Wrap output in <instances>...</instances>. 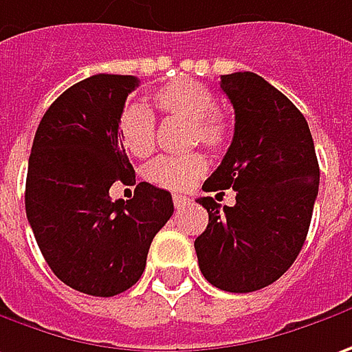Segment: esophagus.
<instances>
[{
    "instance_id": "obj_1",
    "label": "esophagus",
    "mask_w": 352,
    "mask_h": 352,
    "mask_svg": "<svg viewBox=\"0 0 352 352\" xmlns=\"http://www.w3.org/2000/svg\"><path fill=\"white\" fill-rule=\"evenodd\" d=\"M189 203V199L185 197V195H173V205H175V208H183V206Z\"/></svg>"
}]
</instances>
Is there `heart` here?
<instances>
[{"mask_svg":"<svg viewBox=\"0 0 352 352\" xmlns=\"http://www.w3.org/2000/svg\"><path fill=\"white\" fill-rule=\"evenodd\" d=\"M153 106L161 114L177 116L191 122L189 144H203L212 151H221L228 144L230 126L226 118L214 110L217 100L208 86L189 78H179L161 86L153 94ZM118 133L124 147L135 157H146L155 146V118L142 104H130L124 108L118 120ZM208 161L203 153L189 155H161L146 169L149 183L169 189L187 191L205 177Z\"/></svg>","mask_w":352,"mask_h":352,"instance_id":"heart-1","label":"heart"}]
</instances>
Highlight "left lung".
<instances>
[{"instance_id":"left-lung-1","label":"left lung","mask_w":352,"mask_h":352,"mask_svg":"<svg viewBox=\"0 0 352 352\" xmlns=\"http://www.w3.org/2000/svg\"><path fill=\"white\" fill-rule=\"evenodd\" d=\"M234 108V138L203 191H236V205L197 199L208 212L195 240L199 267L214 287L248 294L289 270L305 242L319 191V163L303 114L254 72L221 76Z\"/></svg>"}]
</instances>
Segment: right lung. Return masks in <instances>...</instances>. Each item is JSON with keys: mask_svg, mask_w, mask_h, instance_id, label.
Listing matches in <instances>:
<instances>
[{"mask_svg": "<svg viewBox=\"0 0 352 352\" xmlns=\"http://www.w3.org/2000/svg\"><path fill=\"white\" fill-rule=\"evenodd\" d=\"M140 80L94 74L51 104L38 124L25 183V210L43 258L69 287L112 298L138 282L153 236L173 214L171 192L140 183L112 201L116 181L135 183L118 135Z\"/></svg>", "mask_w": 352, "mask_h": 352, "instance_id": "right-lung-1", "label": "right lung"}]
</instances>
